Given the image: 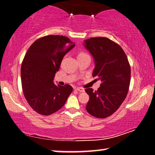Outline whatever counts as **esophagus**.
Masks as SVG:
<instances>
[{
  "mask_svg": "<svg viewBox=\"0 0 155 155\" xmlns=\"http://www.w3.org/2000/svg\"><path fill=\"white\" fill-rule=\"evenodd\" d=\"M75 90L78 91V92H83L85 91V90L82 87H75Z\"/></svg>",
  "mask_w": 155,
  "mask_h": 155,
  "instance_id": "1",
  "label": "esophagus"
}]
</instances>
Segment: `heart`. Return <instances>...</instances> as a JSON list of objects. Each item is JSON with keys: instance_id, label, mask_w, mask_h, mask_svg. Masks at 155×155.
<instances>
[{"instance_id": "obj_1", "label": "heart", "mask_w": 155, "mask_h": 155, "mask_svg": "<svg viewBox=\"0 0 155 155\" xmlns=\"http://www.w3.org/2000/svg\"><path fill=\"white\" fill-rule=\"evenodd\" d=\"M85 54H87L85 53V52H81V53L78 54V56H79V55H85Z\"/></svg>"}]
</instances>
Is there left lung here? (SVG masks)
Returning a JSON list of instances; mask_svg holds the SVG:
<instances>
[{
    "label": "left lung",
    "mask_w": 155,
    "mask_h": 155,
    "mask_svg": "<svg viewBox=\"0 0 155 155\" xmlns=\"http://www.w3.org/2000/svg\"><path fill=\"white\" fill-rule=\"evenodd\" d=\"M85 43L94 58L93 77L101 81L97 90L85 89L90 96L86 110L93 117L104 119L116 112L126 99L130 83V65L121 47L109 38L93 37Z\"/></svg>",
    "instance_id": "obj_1"
}]
</instances>
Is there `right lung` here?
<instances>
[{
  "mask_svg": "<svg viewBox=\"0 0 155 155\" xmlns=\"http://www.w3.org/2000/svg\"><path fill=\"white\" fill-rule=\"evenodd\" d=\"M64 36L48 35L31 44L21 65V83L25 98L34 111L48 116L65 105L73 88L53 82L63 58L74 47Z\"/></svg>",
  "mask_w": 155,
  "mask_h": 155,
  "instance_id": "obj_1",
  "label": "right lung"
}]
</instances>
